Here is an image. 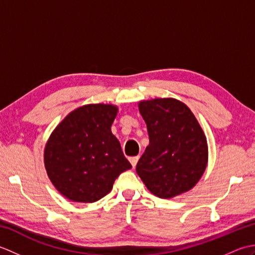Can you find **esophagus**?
Here are the masks:
<instances>
[{"instance_id": "esophagus-1", "label": "esophagus", "mask_w": 255, "mask_h": 255, "mask_svg": "<svg viewBox=\"0 0 255 255\" xmlns=\"http://www.w3.org/2000/svg\"><path fill=\"white\" fill-rule=\"evenodd\" d=\"M138 160H139V156H138V155H137V156H131V158H129V161H130V163H131L132 167L136 166Z\"/></svg>"}]
</instances>
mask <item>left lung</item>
<instances>
[{
  "instance_id": "obj_1",
  "label": "left lung",
  "mask_w": 255,
  "mask_h": 255,
  "mask_svg": "<svg viewBox=\"0 0 255 255\" xmlns=\"http://www.w3.org/2000/svg\"><path fill=\"white\" fill-rule=\"evenodd\" d=\"M139 112L147 124L149 145L136 171L145 187L160 198L192 189L208 162V144L196 117L181 101H141Z\"/></svg>"
}]
</instances>
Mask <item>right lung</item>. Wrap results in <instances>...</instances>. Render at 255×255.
Returning a JSON list of instances; mask_svg holds the SVG:
<instances>
[{
	"label": "right lung",
	"instance_id": "right-lung-1",
	"mask_svg": "<svg viewBox=\"0 0 255 255\" xmlns=\"http://www.w3.org/2000/svg\"><path fill=\"white\" fill-rule=\"evenodd\" d=\"M118 107L88 104L64 117L44 151L48 177L69 200L94 203L112 191L121 173L131 169L112 132Z\"/></svg>",
	"mask_w": 255,
	"mask_h": 255
}]
</instances>
